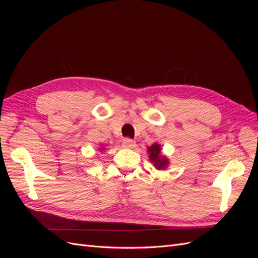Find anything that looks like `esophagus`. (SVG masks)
<instances>
[{
	"label": "esophagus",
	"instance_id": "esophagus-1",
	"mask_svg": "<svg viewBox=\"0 0 258 258\" xmlns=\"http://www.w3.org/2000/svg\"><path fill=\"white\" fill-rule=\"evenodd\" d=\"M122 144H123L124 147H127V148H134L136 146V142L132 139H130V138L123 139Z\"/></svg>",
	"mask_w": 258,
	"mask_h": 258
}]
</instances>
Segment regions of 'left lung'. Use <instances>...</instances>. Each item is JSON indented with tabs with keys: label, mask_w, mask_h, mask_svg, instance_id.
Here are the masks:
<instances>
[{
	"label": "left lung",
	"mask_w": 258,
	"mask_h": 258,
	"mask_svg": "<svg viewBox=\"0 0 258 258\" xmlns=\"http://www.w3.org/2000/svg\"><path fill=\"white\" fill-rule=\"evenodd\" d=\"M150 153V159L154 162L155 167L157 169H165L168 166V160L160 156V146L159 144H154L147 148Z\"/></svg>",
	"instance_id": "left-lung-1"
}]
</instances>
